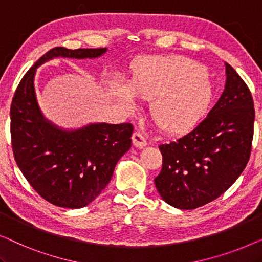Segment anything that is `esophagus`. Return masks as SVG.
<instances>
[{
  "label": "esophagus",
  "mask_w": 262,
  "mask_h": 262,
  "mask_svg": "<svg viewBox=\"0 0 262 262\" xmlns=\"http://www.w3.org/2000/svg\"><path fill=\"white\" fill-rule=\"evenodd\" d=\"M132 143H134V145L136 146V148H143V146H145L146 144H148L144 135L141 134V132H138V131H136L135 134L132 135Z\"/></svg>",
  "instance_id": "34e87169"
}]
</instances>
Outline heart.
<instances>
[{"mask_svg": "<svg viewBox=\"0 0 262 262\" xmlns=\"http://www.w3.org/2000/svg\"><path fill=\"white\" fill-rule=\"evenodd\" d=\"M131 94L143 101H152L150 116L154 124L171 136L186 135L198 127L214 101V89L205 68L178 55L136 60L128 89L123 85L116 88L120 101L132 110L135 102Z\"/></svg>", "mask_w": 262, "mask_h": 262, "instance_id": "1", "label": "heart"}]
</instances>
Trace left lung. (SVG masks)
Returning a JSON list of instances; mask_svg holds the SVG:
<instances>
[{
  "label": "left lung",
  "instance_id": "obj_1",
  "mask_svg": "<svg viewBox=\"0 0 262 262\" xmlns=\"http://www.w3.org/2000/svg\"><path fill=\"white\" fill-rule=\"evenodd\" d=\"M223 94L198 127L177 142L161 144L162 169L155 186L162 199L193 210L227 191L248 163L254 135L252 93L225 63Z\"/></svg>",
  "mask_w": 262,
  "mask_h": 262
}]
</instances>
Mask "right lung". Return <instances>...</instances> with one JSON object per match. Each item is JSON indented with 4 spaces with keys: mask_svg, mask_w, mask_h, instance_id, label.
<instances>
[{
    "mask_svg": "<svg viewBox=\"0 0 262 262\" xmlns=\"http://www.w3.org/2000/svg\"><path fill=\"white\" fill-rule=\"evenodd\" d=\"M106 50L53 48L25 74L14 94L10 106L14 159L34 191L56 206L81 209L105 189L117 162L131 148L134 126L100 123L74 131L57 127L39 110L35 70L55 57L95 58Z\"/></svg>",
    "mask_w": 262,
    "mask_h": 262,
    "instance_id": "add662e5",
    "label": "right lung"
}]
</instances>
